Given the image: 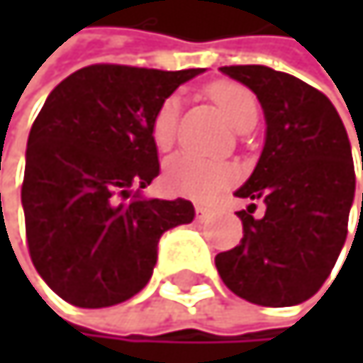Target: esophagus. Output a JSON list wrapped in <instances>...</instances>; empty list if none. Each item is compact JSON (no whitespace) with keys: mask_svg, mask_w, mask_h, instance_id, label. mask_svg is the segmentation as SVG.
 <instances>
[{"mask_svg":"<svg viewBox=\"0 0 363 363\" xmlns=\"http://www.w3.org/2000/svg\"><path fill=\"white\" fill-rule=\"evenodd\" d=\"M208 218H211V208L204 206V204H196V220L198 222H206Z\"/></svg>","mask_w":363,"mask_h":363,"instance_id":"34e87169","label":"esophagus"}]
</instances>
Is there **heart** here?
<instances>
[{
    "label": "heart",
    "instance_id": "1",
    "mask_svg": "<svg viewBox=\"0 0 363 363\" xmlns=\"http://www.w3.org/2000/svg\"><path fill=\"white\" fill-rule=\"evenodd\" d=\"M208 95L218 104L222 115L237 130L252 128L259 117L257 97L250 89L237 82H213L208 86ZM180 95H169L161 102L150 126L152 143L159 150H167L176 137V121L180 113ZM233 180V169L224 163L206 161L189 152H180L167 159L163 167V185L169 194L191 200H208Z\"/></svg>",
    "mask_w": 363,
    "mask_h": 363
}]
</instances>
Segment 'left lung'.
<instances>
[{
  "instance_id": "obj_1",
  "label": "left lung",
  "mask_w": 363,
  "mask_h": 363,
  "mask_svg": "<svg viewBox=\"0 0 363 363\" xmlns=\"http://www.w3.org/2000/svg\"><path fill=\"white\" fill-rule=\"evenodd\" d=\"M246 84L263 108L266 143L237 198L263 200L237 211L240 246L220 252L216 268L240 298L263 307H291L323 287L348 233L355 167L346 128L325 93L263 65L220 67ZM363 211V194H362Z\"/></svg>"
}]
</instances>
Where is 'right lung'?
<instances>
[{
    "label": "right lung",
    "instance_id": "right-lung-1",
    "mask_svg": "<svg viewBox=\"0 0 363 363\" xmlns=\"http://www.w3.org/2000/svg\"><path fill=\"white\" fill-rule=\"evenodd\" d=\"M204 69L91 65L65 78L32 123L21 204L36 272L84 309L141 291L161 235L196 216L189 200L143 198L159 176L157 108Z\"/></svg>",
    "mask_w": 363,
    "mask_h": 363
}]
</instances>
